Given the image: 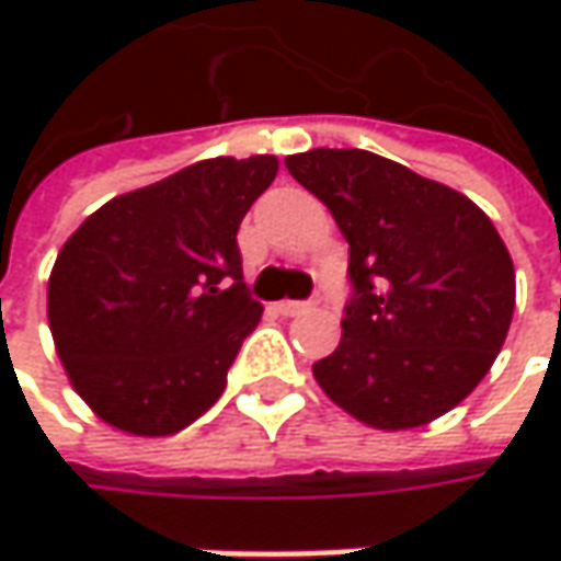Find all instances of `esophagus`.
<instances>
[{"mask_svg": "<svg viewBox=\"0 0 561 561\" xmlns=\"http://www.w3.org/2000/svg\"><path fill=\"white\" fill-rule=\"evenodd\" d=\"M277 312L287 314V318H293V314L309 312V302H296V299H284V302H277Z\"/></svg>", "mask_w": 561, "mask_h": 561, "instance_id": "esophagus-1", "label": "esophagus"}]
</instances>
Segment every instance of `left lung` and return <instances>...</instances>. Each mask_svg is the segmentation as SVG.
<instances>
[{"instance_id": "obj_1", "label": "left lung", "mask_w": 561, "mask_h": 561, "mask_svg": "<svg viewBox=\"0 0 561 561\" xmlns=\"http://www.w3.org/2000/svg\"><path fill=\"white\" fill-rule=\"evenodd\" d=\"M287 171L331 208L350 243L353 299L318 387L377 431L456 409L490 371L515 312L503 237L453 186L365 149H309Z\"/></svg>"}]
</instances>
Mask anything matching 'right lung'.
Segmentation results:
<instances>
[{
	"mask_svg": "<svg viewBox=\"0 0 561 561\" xmlns=\"http://www.w3.org/2000/svg\"><path fill=\"white\" fill-rule=\"evenodd\" d=\"M274 178V156L205 159L108 199L58 249L46 290L55 353L105 424L168 437L225 393L262 318L237 230Z\"/></svg>",
	"mask_w": 561,
	"mask_h": 561,
	"instance_id": "add662e5",
	"label": "right lung"
}]
</instances>
